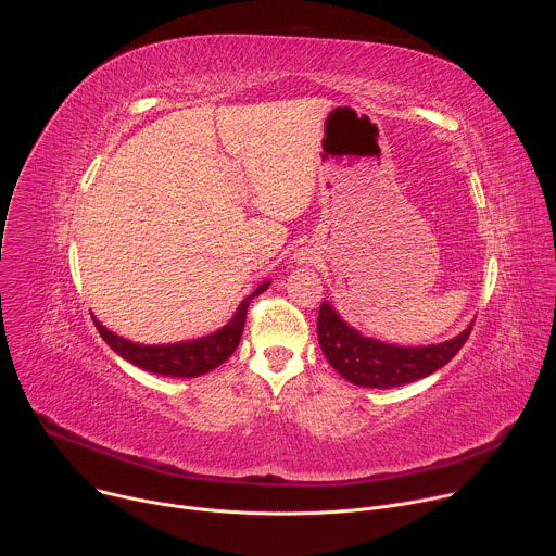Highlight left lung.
<instances>
[{
    "mask_svg": "<svg viewBox=\"0 0 556 556\" xmlns=\"http://www.w3.org/2000/svg\"><path fill=\"white\" fill-rule=\"evenodd\" d=\"M472 326L459 337L427 348H399L361 337L330 303H321L316 334L330 365L350 382L361 387H401L444 367L466 343Z\"/></svg>",
    "mask_w": 556,
    "mask_h": 556,
    "instance_id": "1",
    "label": "left lung"
}]
</instances>
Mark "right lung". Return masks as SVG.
I'll list each match as a JSON object with an SVG mask.
<instances>
[{"label":"right lung","instance_id":"1","mask_svg":"<svg viewBox=\"0 0 556 556\" xmlns=\"http://www.w3.org/2000/svg\"><path fill=\"white\" fill-rule=\"evenodd\" d=\"M266 288H268V281L262 283L255 292H251L240 303V307H237L230 324L224 326L222 330H217L215 334L198 339V341L176 343V345H138V343L121 339L114 332H110L108 328H103L94 319V316L92 319H94V326H97L99 334L103 337V341L116 354H121L125 361H129L131 365L147 369L151 374H163V376H174V378H195V376H202V374L215 369L217 365H222L235 352V348L240 345L249 305Z\"/></svg>","mask_w":556,"mask_h":556}]
</instances>
